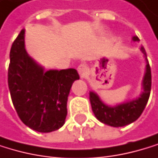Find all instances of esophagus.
Wrapping results in <instances>:
<instances>
[{
	"label": "esophagus",
	"instance_id": "1",
	"mask_svg": "<svg viewBox=\"0 0 158 158\" xmlns=\"http://www.w3.org/2000/svg\"><path fill=\"white\" fill-rule=\"evenodd\" d=\"M87 71H88L87 66L85 64H80L77 66V72H78V74H80L81 77H84L87 74Z\"/></svg>",
	"mask_w": 158,
	"mask_h": 158
}]
</instances>
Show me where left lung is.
Wrapping results in <instances>:
<instances>
[{
	"mask_svg": "<svg viewBox=\"0 0 158 158\" xmlns=\"http://www.w3.org/2000/svg\"><path fill=\"white\" fill-rule=\"evenodd\" d=\"M132 39L134 41L139 40L138 36H133ZM140 50L144 54V57L146 60V71L142 81L143 92L139 98L127 101L126 103H123L114 107H110L104 104L95 93L90 92V102L93 112L97 118V120H99L101 123H106V125L113 127H125L135 122L144 110L151 93L152 75L146 51L143 47L140 48Z\"/></svg>",
	"mask_w": 158,
	"mask_h": 158,
	"instance_id": "8db88e82",
	"label": "left lung"
}]
</instances>
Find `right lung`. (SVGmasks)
Listing matches in <instances>:
<instances>
[{
    "instance_id": "1",
    "label": "right lung",
    "mask_w": 158,
    "mask_h": 158,
    "mask_svg": "<svg viewBox=\"0 0 158 158\" xmlns=\"http://www.w3.org/2000/svg\"><path fill=\"white\" fill-rule=\"evenodd\" d=\"M22 30L10 50L8 87L19 119L30 128L48 133L61 128L67 115V97L80 78L74 68L48 70L37 64L24 48Z\"/></svg>"
}]
</instances>
